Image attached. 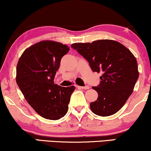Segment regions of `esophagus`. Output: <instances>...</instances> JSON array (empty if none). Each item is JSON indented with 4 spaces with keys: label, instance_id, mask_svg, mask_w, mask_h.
<instances>
[{
    "label": "esophagus",
    "instance_id": "esophagus-1",
    "mask_svg": "<svg viewBox=\"0 0 151 151\" xmlns=\"http://www.w3.org/2000/svg\"><path fill=\"white\" fill-rule=\"evenodd\" d=\"M78 86V88H82V89H84V90L88 89V88H89V86Z\"/></svg>",
    "mask_w": 151,
    "mask_h": 151
}]
</instances>
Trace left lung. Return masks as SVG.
Instances as JSON below:
<instances>
[{"mask_svg":"<svg viewBox=\"0 0 151 151\" xmlns=\"http://www.w3.org/2000/svg\"><path fill=\"white\" fill-rule=\"evenodd\" d=\"M71 47L88 62L93 72L103 73L99 86L93 87L99 97L90 103L91 111L102 117L119 111L139 78L137 61L132 52L122 43L108 39L76 43Z\"/></svg>","mask_w":151,"mask_h":151,"instance_id":"obj_1","label":"left lung"}]
</instances>
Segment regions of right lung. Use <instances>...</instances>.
<instances>
[{
    "mask_svg": "<svg viewBox=\"0 0 151 151\" xmlns=\"http://www.w3.org/2000/svg\"><path fill=\"white\" fill-rule=\"evenodd\" d=\"M70 48L52 41H42L24 51L17 65L16 82L27 103L41 117L57 120L68 110L74 86L54 83L62 58Z\"/></svg>",
    "mask_w": 151,
    "mask_h": 151,
    "instance_id": "right-lung-1",
    "label": "right lung"
}]
</instances>
